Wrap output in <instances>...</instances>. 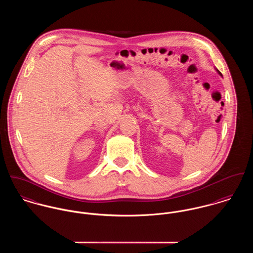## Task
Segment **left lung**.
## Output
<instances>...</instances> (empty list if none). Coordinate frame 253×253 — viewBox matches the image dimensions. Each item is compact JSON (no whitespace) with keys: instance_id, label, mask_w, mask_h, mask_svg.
Masks as SVG:
<instances>
[{"instance_id":"left-lung-1","label":"left lung","mask_w":253,"mask_h":253,"mask_svg":"<svg viewBox=\"0 0 253 253\" xmlns=\"http://www.w3.org/2000/svg\"><path fill=\"white\" fill-rule=\"evenodd\" d=\"M216 71H217V73H218V74H219V75H220V76H222V74H221V73H220V71H219V70H218V69H216Z\"/></svg>"}]
</instances>
